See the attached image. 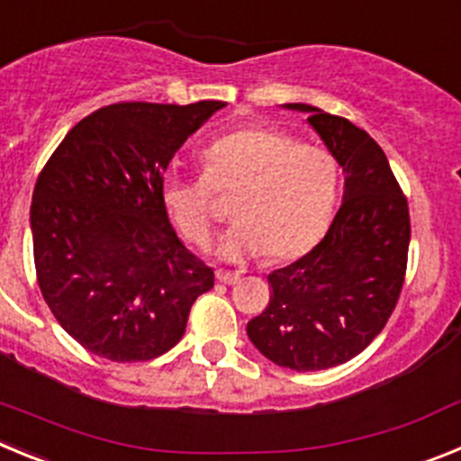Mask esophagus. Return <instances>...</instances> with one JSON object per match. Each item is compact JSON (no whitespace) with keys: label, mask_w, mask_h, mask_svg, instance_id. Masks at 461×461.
Masks as SVG:
<instances>
[{"label":"esophagus","mask_w":461,"mask_h":461,"mask_svg":"<svg viewBox=\"0 0 461 461\" xmlns=\"http://www.w3.org/2000/svg\"><path fill=\"white\" fill-rule=\"evenodd\" d=\"M217 279L221 284H228V286H233L240 281V272H228V270H217Z\"/></svg>","instance_id":"34e87169"}]
</instances>
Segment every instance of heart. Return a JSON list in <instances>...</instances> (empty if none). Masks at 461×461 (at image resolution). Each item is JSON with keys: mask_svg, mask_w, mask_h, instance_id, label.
<instances>
[{"mask_svg": "<svg viewBox=\"0 0 461 461\" xmlns=\"http://www.w3.org/2000/svg\"><path fill=\"white\" fill-rule=\"evenodd\" d=\"M201 177H168L164 203L195 247L217 233L214 194H233L235 226L219 258L242 260L266 251L286 260L304 254L325 233L339 191V168L323 148L267 126H247L214 140L203 152Z\"/></svg>", "mask_w": 461, "mask_h": 461, "instance_id": "1", "label": "heart"}]
</instances>
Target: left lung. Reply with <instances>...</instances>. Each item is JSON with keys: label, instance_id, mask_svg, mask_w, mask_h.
I'll use <instances>...</instances> for the list:
<instances>
[{"label": "left lung", "instance_id": "1", "mask_svg": "<svg viewBox=\"0 0 461 461\" xmlns=\"http://www.w3.org/2000/svg\"><path fill=\"white\" fill-rule=\"evenodd\" d=\"M286 108L307 113L344 168V201L309 254L267 275L270 303L247 335L279 367L319 372L365 351L394 312L409 260V203L367 131L313 105Z\"/></svg>", "mask_w": 461, "mask_h": 461}]
</instances>
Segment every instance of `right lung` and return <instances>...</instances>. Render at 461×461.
I'll list each match as a JSON object with an SVG mask.
<instances>
[{
	"label": "right lung",
	"instance_id": "1",
	"mask_svg": "<svg viewBox=\"0 0 461 461\" xmlns=\"http://www.w3.org/2000/svg\"><path fill=\"white\" fill-rule=\"evenodd\" d=\"M221 101H126L67 133L32 195L34 266L57 323L94 356L145 362L182 339L214 272L170 226L164 173Z\"/></svg>",
	"mask_w": 461,
	"mask_h": 461
}]
</instances>
